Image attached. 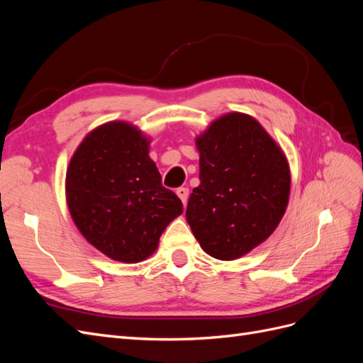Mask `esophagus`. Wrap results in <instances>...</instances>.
I'll return each mask as SVG.
<instances>
[{"label":"esophagus","instance_id":"1","mask_svg":"<svg viewBox=\"0 0 363 363\" xmlns=\"http://www.w3.org/2000/svg\"><path fill=\"white\" fill-rule=\"evenodd\" d=\"M175 192H177L179 199L183 201V206L188 204V199H189V189L188 188H183V186H182V188H179Z\"/></svg>","mask_w":363,"mask_h":363}]
</instances>
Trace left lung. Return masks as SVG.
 <instances>
[{"label": "left lung", "mask_w": 363, "mask_h": 363, "mask_svg": "<svg viewBox=\"0 0 363 363\" xmlns=\"http://www.w3.org/2000/svg\"><path fill=\"white\" fill-rule=\"evenodd\" d=\"M200 186L186 219L215 259L247 255L277 228L289 199L286 157L255 118L228 113L196 138Z\"/></svg>", "instance_id": "obj_1"}]
</instances>
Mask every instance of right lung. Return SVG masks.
I'll return each mask as SVG.
<instances>
[{"mask_svg": "<svg viewBox=\"0 0 363 363\" xmlns=\"http://www.w3.org/2000/svg\"><path fill=\"white\" fill-rule=\"evenodd\" d=\"M148 139L127 123L95 128L74 152L67 200L77 228L107 257L136 263L156 251L183 203L163 188Z\"/></svg>", "mask_w": 363, "mask_h": 363, "instance_id": "right-lung-1", "label": "right lung"}]
</instances>
